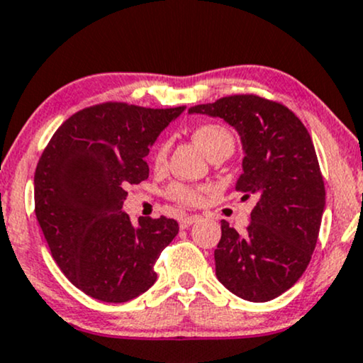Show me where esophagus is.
<instances>
[{"label":"esophagus","instance_id":"1","mask_svg":"<svg viewBox=\"0 0 363 363\" xmlns=\"http://www.w3.org/2000/svg\"><path fill=\"white\" fill-rule=\"evenodd\" d=\"M201 219V216L199 214H189V216H182L181 218V228H189L191 224H194V223H197Z\"/></svg>","mask_w":363,"mask_h":363}]
</instances>
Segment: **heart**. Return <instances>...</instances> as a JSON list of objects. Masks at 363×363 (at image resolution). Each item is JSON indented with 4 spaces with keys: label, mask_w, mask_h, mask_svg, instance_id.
<instances>
[{
    "label": "heart",
    "mask_w": 363,
    "mask_h": 363,
    "mask_svg": "<svg viewBox=\"0 0 363 363\" xmlns=\"http://www.w3.org/2000/svg\"><path fill=\"white\" fill-rule=\"evenodd\" d=\"M192 135H194V139L203 145L204 150L209 155L223 152V150L235 149V137H233V134L226 127L219 125V123H201V125H197L194 128ZM167 150L169 140H162L157 145L154 154V162L157 164V166L159 164H164V160L167 157ZM167 194L182 204H197L203 199V187H194L177 182V184H172L169 187Z\"/></svg>",
    "instance_id": "obj_1"
}]
</instances>
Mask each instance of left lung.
Segmentation results:
<instances>
[{"label":"left lung","instance_id":"1","mask_svg":"<svg viewBox=\"0 0 363 363\" xmlns=\"http://www.w3.org/2000/svg\"><path fill=\"white\" fill-rule=\"evenodd\" d=\"M189 113L236 128L245 159L235 189L258 199L245 235L221 221L216 277L242 300H273L305 273L322 224L325 184L308 130L290 108L258 95L223 97Z\"/></svg>","mask_w":363,"mask_h":363}]
</instances>
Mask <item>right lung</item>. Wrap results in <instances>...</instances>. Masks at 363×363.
<instances>
[{"label": "right lung", "mask_w": 363, "mask_h": 363, "mask_svg": "<svg viewBox=\"0 0 363 363\" xmlns=\"http://www.w3.org/2000/svg\"><path fill=\"white\" fill-rule=\"evenodd\" d=\"M184 108L86 107L58 127L41 154L36 219L63 274L95 300L123 303L157 279L154 264L179 224L160 216L134 226L122 206L125 186L149 177V147Z\"/></svg>", "instance_id": "1"}]
</instances>
